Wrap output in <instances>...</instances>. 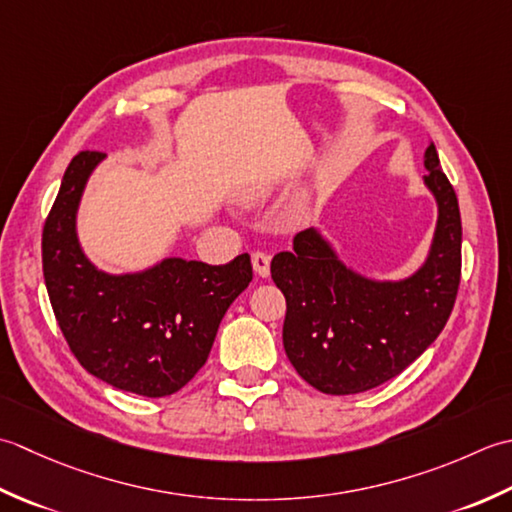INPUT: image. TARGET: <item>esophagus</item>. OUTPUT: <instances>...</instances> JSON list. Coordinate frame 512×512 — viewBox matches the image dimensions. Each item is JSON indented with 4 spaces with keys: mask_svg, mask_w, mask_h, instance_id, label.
I'll list each match as a JSON object with an SVG mask.
<instances>
[{
    "mask_svg": "<svg viewBox=\"0 0 512 512\" xmlns=\"http://www.w3.org/2000/svg\"><path fill=\"white\" fill-rule=\"evenodd\" d=\"M269 263H271V258L265 252H254L252 254V265H254V271L260 278L269 276Z\"/></svg>",
    "mask_w": 512,
    "mask_h": 512,
    "instance_id": "1",
    "label": "esophagus"
}]
</instances>
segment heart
<instances>
[{
    "label": "heart",
    "instance_id": "b5f03b06",
    "mask_svg": "<svg viewBox=\"0 0 512 512\" xmlns=\"http://www.w3.org/2000/svg\"><path fill=\"white\" fill-rule=\"evenodd\" d=\"M267 194H269V183H258V185L247 187V192H245V201H249V203H256V201H260V198H265Z\"/></svg>",
    "mask_w": 512,
    "mask_h": 512
}]
</instances>
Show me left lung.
<instances>
[{
  "mask_svg": "<svg viewBox=\"0 0 512 512\" xmlns=\"http://www.w3.org/2000/svg\"><path fill=\"white\" fill-rule=\"evenodd\" d=\"M424 185L437 225L424 265L404 280H371L347 267L318 229L294 238V252L271 260L287 300L283 344L311 387L351 395L380 387L420 358L451 316L462 274V218L453 185L431 143Z\"/></svg>",
  "mask_w": 512,
  "mask_h": 512,
  "instance_id": "obj_1",
  "label": "left lung"
}]
</instances>
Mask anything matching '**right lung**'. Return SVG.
<instances>
[{
  "label": "right lung",
  "instance_id": "obj_1",
  "mask_svg": "<svg viewBox=\"0 0 512 512\" xmlns=\"http://www.w3.org/2000/svg\"><path fill=\"white\" fill-rule=\"evenodd\" d=\"M101 152L70 161L41 236L52 311L88 373L145 398L183 389L210 356L229 305L252 283L249 254L227 265L165 258L139 274H106L83 254L77 210Z\"/></svg>",
  "mask_w": 512,
  "mask_h": 512
}]
</instances>
